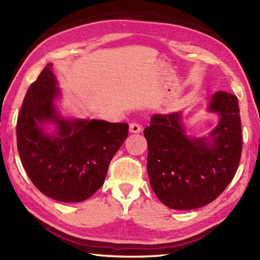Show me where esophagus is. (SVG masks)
Wrapping results in <instances>:
<instances>
[{
    "instance_id": "34e87169",
    "label": "esophagus",
    "mask_w": 260,
    "mask_h": 260,
    "mask_svg": "<svg viewBox=\"0 0 260 260\" xmlns=\"http://www.w3.org/2000/svg\"><path fill=\"white\" fill-rule=\"evenodd\" d=\"M129 132L131 133H140V132H142V126L139 123H131Z\"/></svg>"
}]
</instances>
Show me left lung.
<instances>
[{"mask_svg": "<svg viewBox=\"0 0 260 260\" xmlns=\"http://www.w3.org/2000/svg\"><path fill=\"white\" fill-rule=\"evenodd\" d=\"M209 110L220 115L207 139L190 140L180 114L154 115L144 129L147 141V173L158 200L171 209L191 210L215 200L233 181L242 151L238 98L215 92Z\"/></svg>", "mask_w": 260, "mask_h": 260, "instance_id": "left-lung-1", "label": "left lung"}]
</instances>
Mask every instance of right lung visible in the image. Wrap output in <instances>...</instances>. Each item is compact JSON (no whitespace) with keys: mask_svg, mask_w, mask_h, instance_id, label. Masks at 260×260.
Listing matches in <instances>:
<instances>
[{"mask_svg":"<svg viewBox=\"0 0 260 260\" xmlns=\"http://www.w3.org/2000/svg\"><path fill=\"white\" fill-rule=\"evenodd\" d=\"M48 63L27 89L16 123L20 158L32 183L43 194L62 202H81L104 183L109 163L128 135V124L105 120H64L53 101L57 80ZM58 132H42L45 121Z\"/></svg>","mask_w":260,"mask_h":260,"instance_id":"1","label":"right lung"}]
</instances>
